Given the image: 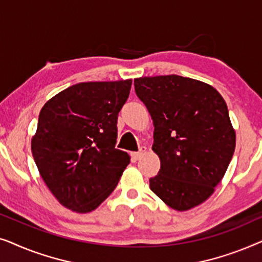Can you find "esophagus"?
Here are the masks:
<instances>
[{"mask_svg": "<svg viewBox=\"0 0 262 262\" xmlns=\"http://www.w3.org/2000/svg\"><path fill=\"white\" fill-rule=\"evenodd\" d=\"M145 151H146L145 146H141V149H139V151H137V152H132V154H131L132 160H134V161H138L143 155H144Z\"/></svg>", "mask_w": 262, "mask_h": 262, "instance_id": "34e87169", "label": "esophagus"}]
</instances>
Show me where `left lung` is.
<instances>
[{"label":"left lung","instance_id":"obj_1","mask_svg":"<svg viewBox=\"0 0 262 262\" xmlns=\"http://www.w3.org/2000/svg\"><path fill=\"white\" fill-rule=\"evenodd\" d=\"M135 91L151 116L152 150L161 161L150 189L174 210L198 206L214 192L235 151L227 103L212 85L178 75L136 78Z\"/></svg>","mask_w":262,"mask_h":262}]
</instances>
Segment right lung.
<instances>
[{
	"label": "right lung",
	"mask_w": 262,
	"mask_h": 262,
	"mask_svg": "<svg viewBox=\"0 0 262 262\" xmlns=\"http://www.w3.org/2000/svg\"><path fill=\"white\" fill-rule=\"evenodd\" d=\"M132 80L82 82L40 111L31 148L39 173L57 200L80 213L95 210L117 187L128 163L116 149L118 113Z\"/></svg>",
	"instance_id": "1"
}]
</instances>
